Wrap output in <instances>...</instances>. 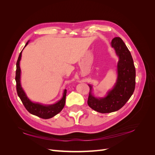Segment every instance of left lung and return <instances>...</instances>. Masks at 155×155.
<instances>
[{
  "mask_svg": "<svg viewBox=\"0 0 155 155\" xmlns=\"http://www.w3.org/2000/svg\"><path fill=\"white\" fill-rule=\"evenodd\" d=\"M111 46L119 61L117 65L118 78L114 88L104 97L97 98L92 94L90 87L87 104L91 109L100 113H110L120 109L133 95L136 84V70L130 51L120 37H114Z\"/></svg>",
  "mask_w": 155,
  "mask_h": 155,
  "instance_id": "left-lung-1",
  "label": "left lung"
}]
</instances>
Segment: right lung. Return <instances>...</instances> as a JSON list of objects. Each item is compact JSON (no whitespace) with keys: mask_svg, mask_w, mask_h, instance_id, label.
<instances>
[{"mask_svg":"<svg viewBox=\"0 0 155 155\" xmlns=\"http://www.w3.org/2000/svg\"><path fill=\"white\" fill-rule=\"evenodd\" d=\"M29 41L27 42L25 45V46L28 44ZM24 47V48H25ZM24 49V48H23ZM22 51L18 56L17 64H16V74H15V81H16V89L18 96L20 97V99L24 105L26 109L28 111L30 114L39 117V118L43 119H49L52 118L56 114L62 110L65 104V99H66L67 95V90L65 89L63 92V96L61 100L58 101L56 104L48 105H41L38 103H34L31 101L28 97L26 95L25 91L21 85V68L19 66L20 61L21 59Z\"/></svg>","mask_w":155,"mask_h":155,"instance_id":"right-lung-1","label":"right lung"}]
</instances>
